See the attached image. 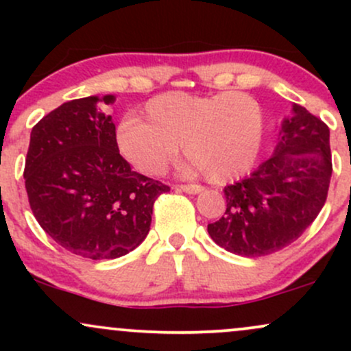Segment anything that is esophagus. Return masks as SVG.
<instances>
[{
  "instance_id": "esophagus-1",
  "label": "esophagus",
  "mask_w": 351,
  "mask_h": 351,
  "mask_svg": "<svg viewBox=\"0 0 351 351\" xmlns=\"http://www.w3.org/2000/svg\"><path fill=\"white\" fill-rule=\"evenodd\" d=\"M181 191L188 193V195H198V193L203 191V188L199 184H180L178 186Z\"/></svg>"
}]
</instances>
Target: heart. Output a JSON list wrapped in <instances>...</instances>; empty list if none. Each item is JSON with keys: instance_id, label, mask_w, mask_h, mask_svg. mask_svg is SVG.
<instances>
[{"instance_id": "obj_1", "label": "heart", "mask_w": 351, "mask_h": 351, "mask_svg": "<svg viewBox=\"0 0 351 351\" xmlns=\"http://www.w3.org/2000/svg\"><path fill=\"white\" fill-rule=\"evenodd\" d=\"M147 114L148 120L123 117L117 128L120 153L143 175H162L178 156L180 143L215 183L244 175L259 155L264 110L244 92H171L150 100Z\"/></svg>"}]
</instances>
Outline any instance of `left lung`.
<instances>
[{
  "label": "left lung",
  "mask_w": 351,
  "mask_h": 351,
  "mask_svg": "<svg viewBox=\"0 0 351 351\" xmlns=\"http://www.w3.org/2000/svg\"><path fill=\"white\" fill-rule=\"evenodd\" d=\"M332 178L328 127L292 104L272 156L247 178L224 188L226 213L208 232L217 245L244 257L277 252L299 239L327 201Z\"/></svg>",
  "instance_id": "left-lung-1"
}]
</instances>
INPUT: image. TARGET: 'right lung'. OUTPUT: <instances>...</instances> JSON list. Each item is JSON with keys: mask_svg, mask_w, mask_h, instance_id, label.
I'll use <instances>...</instances> for the list:
<instances>
[{"mask_svg": "<svg viewBox=\"0 0 351 351\" xmlns=\"http://www.w3.org/2000/svg\"><path fill=\"white\" fill-rule=\"evenodd\" d=\"M114 95L62 104L31 132L24 167L39 226L75 256L104 261L134 251L150 231L153 203L170 186L120 155L106 107Z\"/></svg>", "mask_w": 351, "mask_h": 351, "instance_id": "obj_1", "label": "right lung"}]
</instances>
